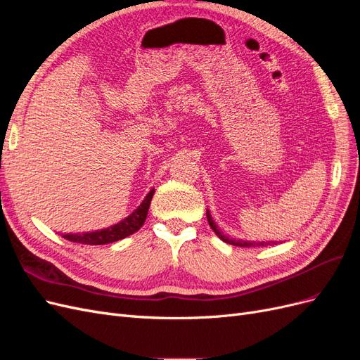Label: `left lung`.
Instances as JSON below:
<instances>
[{"label": "left lung", "instance_id": "1", "mask_svg": "<svg viewBox=\"0 0 360 360\" xmlns=\"http://www.w3.org/2000/svg\"><path fill=\"white\" fill-rule=\"evenodd\" d=\"M207 221H209V224H210V226H212V230L216 233V236L221 238L222 242H225V243H230V245H234V246H242V248H259V246H267V245H276V242H249V240H240V238H230L228 236H225L221 230H219V226L216 225V222L213 221V217H212V214H210V212H209V209H207Z\"/></svg>", "mask_w": 360, "mask_h": 360}]
</instances>
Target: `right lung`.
<instances>
[{"label":"right lung","instance_id":"right-lung-1","mask_svg":"<svg viewBox=\"0 0 360 360\" xmlns=\"http://www.w3.org/2000/svg\"><path fill=\"white\" fill-rule=\"evenodd\" d=\"M153 195H155V189H151L147 193L144 201L138 205L136 210H134L126 217V219L118 222L117 225H112L111 228H106V230L94 231V233H85V234H75V236L66 234L64 238H68V240L75 243H82V245H108V243L122 240V238L136 233L139 228L144 225Z\"/></svg>","mask_w":360,"mask_h":360}]
</instances>
